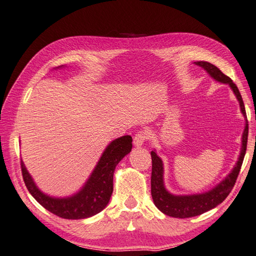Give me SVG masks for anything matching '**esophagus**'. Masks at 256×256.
<instances>
[{
  "label": "esophagus",
  "instance_id": "esophagus-1",
  "mask_svg": "<svg viewBox=\"0 0 256 256\" xmlns=\"http://www.w3.org/2000/svg\"><path fill=\"white\" fill-rule=\"evenodd\" d=\"M149 138V136H148L146 132H139L138 134H136V136L134 137V146H144V144L146 141V139Z\"/></svg>",
  "mask_w": 256,
  "mask_h": 256
}]
</instances>
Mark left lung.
Listing matches in <instances>:
<instances>
[{
    "mask_svg": "<svg viewBox=\"0 0 256 256\" xmlns=\"http://www.w3.org/2000/svg\"><path fill=\"white\" fill-rule=\"evenodd\" d=\"M194 64L202 68V69L210 76V78H212L214 81L229 85L232 92L236 95L238 102H239L241 112L244 119H246V126H244L242 134L240 156L238 158L236 166L220 183H218L214 187H212V190L205 192H198V194L190 195H175L172 194V192H170L166 190V184H164V164L162 158L156 154V150L151 151V195L153 202H154L156 208L164 214L174 218H190L195 217V216H200L204 212H208L210 209L217 207L219 204H221L226 200V196L230 194L231 190L234 188V186L236 184V180L238 175H239L244 156H246L248 144V124L246 108H244L243 100L239 92V88H236V85L232 82L229 76L224 74L216 66L206 61H197L194 62Z\"/></svg>",
    "mask_w": 256,
    "mask_h": 256,
    "instance_id": "obj_1",
    "label": "left lung"
}]
</instances>
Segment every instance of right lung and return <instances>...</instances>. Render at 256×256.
Instances as JSON below:
<instances>
[{"mask_svg":"<svg viewBox=\"0 0 256 256\" xmlns=\"http://www.w3.org/2000/svg\"><path fill=\"white\" fill-rule=\"evenodd\" d=\"M61 66L56 69L64 68ZM132 149V136H122L105 148L93 172L84 185L74 194L66 197H54L39 190L24 162L22 173L27 190L32 196L50 212L64 219H85L100 212L108 205L112 194V178L117 164Z\"/></svg>","mask_w":256,"mask_h":256,"instance_id":"right-lung-1","label":"right lung"}]
</instances>
